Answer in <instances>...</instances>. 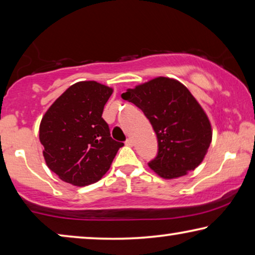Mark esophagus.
<instances>
[{"label":"esophagus","instance_id":"1","mask_svg":"<svg viewBox=\"0 0 255 255\" xmlns=\"http://www.w3.org/2000/svg\"><path fill=\"white\" fill-rule=\"evenodd\" d=\"M126 143L127 145H129V146H132V145H134V140H132V138H130V137H129V138H127L126 139Z\"/></svg>","mask_w":255,"mask_h":255}]
</instances>
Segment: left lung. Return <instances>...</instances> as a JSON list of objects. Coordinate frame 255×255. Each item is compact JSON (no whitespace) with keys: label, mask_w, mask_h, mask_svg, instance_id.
<instances>
[{"label":"left lung","mask_w":255,"mask_h":255,"mask_svg":"<svg viewBox=\"0 0 255 255\" xmlns=\"http://www.w3.org/2000/svg\"><path fill=\"white\" fill-rule=\"evenodd\" d=\"M121 98L139 108L154 129L157 153L148 165L157 175L177 178L202 162L211 143V125L183 84L159 77L127 90Z\"/></svg>","instance_id":"left-lung-1"}]
</instances>
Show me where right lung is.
I'll return each mask as SVG.
<instances>
[{
  "label": "right lung",
  "mask_w": 255,
  "mask_h": 255,
  "mask_svg": "<svg viewBox=\"0 0 255 255\" xmlns=\"http://www.w3.org/2000/svg\"><path fill=\"white\" fill-rule=\"evenodd\" d=\"M112 88L96 82L72 85L52 104L39 126L47 167L66 183L90 185L110 169L124 143L102 118Z\"/></svg>",
  "instance_id": "obj_1"
}]
</instances>
